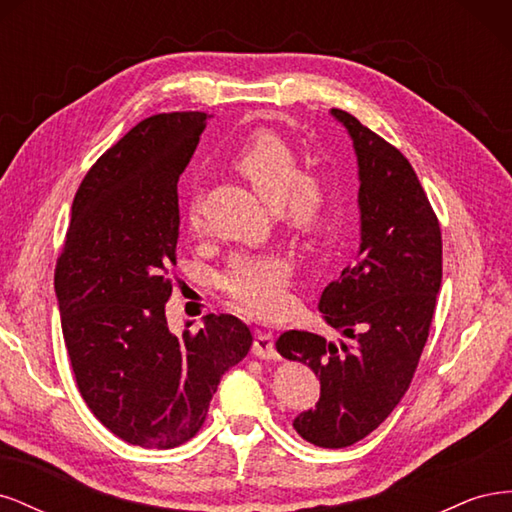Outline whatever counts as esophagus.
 Returning <instances> with one entry per match:
<instances>
[{"label":"esophagus","instance_id":"esophagus-1","mask_svg":"<svg viewBox=\"0 0 512 512\" xmlns=\"http://www.w3.org/2000/svg\"><path fill=\"white\" fill-rule=\"evenodd\" d=\"M252 354L258 356V359H265V361H277V359H280V354H277V350H275L271 333H258L254 337Z\"/></svg>","mask_w":512,"mask_h":512}]
</instances>
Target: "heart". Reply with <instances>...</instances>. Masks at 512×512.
Instances as JSON below:
<instances>
[{"label":"heart","mask_w":512,"mask_h":512,"mask_svg":"<svg viewBox=\"0 0 512 512\" xmlns=\"http://www.w3.org/2000/svg\"><path fill=\"white\" fill-rule=\"evenodd\" d=\"M237 173L250 181L265 203L284 215L301 232L318 230L331 211L327 181L303 173V162L282 136L256 130L235 149L230 158ZM192 228L200 224V203L192 196L188 209ZM226 297L245 312L277 318L288 307L290 262L280 254L241 252L230 256L218 280Z\"/></svg>","instance_id":"obj_1"}]
</instances>
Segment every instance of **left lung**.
Wrapping results in <instances>:
<instances>
[{"mask_svg":"<svg viewBox=\"0 0 512 512\" xmlns=\"http://www.w3.org/2000/svg\"><path fill=\"white\" fill-rule=\"evenodd\" d=\"M331 115L348 130L359 164L361 245L318 309L348 342L286 331L275 348L320 380L316 408L292 427L316 446L344 448L369 436L414 378L442 284V235L404 153L350 113Z\"/></svg>","mask_w":512,"mask_h":512,"instance_id":"obj_1","label":"left lung"}]
</instances>
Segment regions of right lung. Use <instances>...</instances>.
<instances>
[{
	"mask_svg": "<svg viewBox=\"0 0 512 512\" xmlns=\"http://www.w3.org/2000/svg\"><path fill=\"white\" fill-rule=\"evenodd\" d=\"M205 113L143 119L89 168L55 267L61 331L87 408L115 436L175 448L203 427L220 378L245 359L252 333L230 314L170 333L179 175Z\"/></svg>",
	"mask_w": 512,
	"mask_h": 512,
	"instance_id": "right-lung-1",
	"label": "right lung"
}]
</instances>
